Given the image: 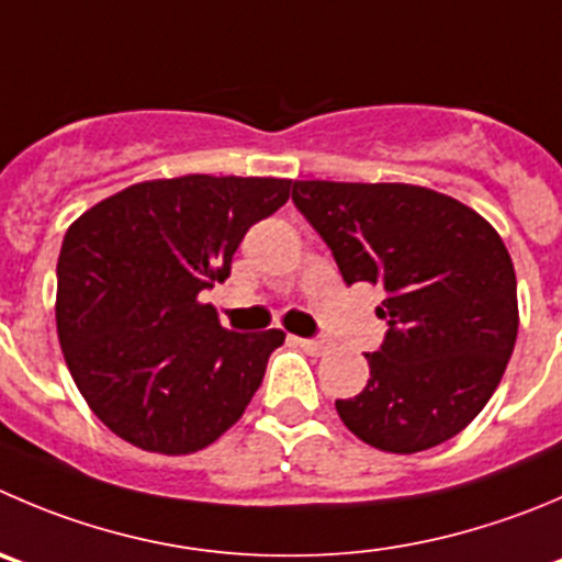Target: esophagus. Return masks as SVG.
<instances>
[{
	"label": "esophagus",
	"instance_id": "34e87169",
	"mask_svg": "<svg viewBox=\"0 0 562 562\" xmlns=\"http://www.w3.org/2000/svg\"><path fill=\"white\" fill-rule=\"evenodd\" d=\"M297 345H301L306 352H314V356H323V352L330 350L328 339H297Z\"/></svg>",
	"mask_w": 562,
	"mask_h": 562
}]
</instances>
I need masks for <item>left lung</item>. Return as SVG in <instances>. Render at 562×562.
I'll list each match as a JSON object with an SVG mask.
<instances>
[{"mask_svg":"<svg viewBox=\"0 0 562 562\" xmlns=\"http://www.w3.org/2000/svg\"><path fill=\"white\" fill-rule=\"evenodd\" d=\"M292 201L347 284L386 292L370 381L336 400L347 430L397 456L458 436L499 386L518 334L516 270L496 228L445 192L397 181H295Z\"/></svg>","mask_w":562,"mask_h":562,"instance_id":"1","label":"left lung"}]
</instances>
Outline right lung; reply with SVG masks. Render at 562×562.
Here are the masks:
<instances>
[{
  "instance_id": "obj_1",
  "label": "right lung",
  "mask_w": 562,
  "mask_h": 562,
  "mask_svg": "<svg viewBox=\"0 0 562 562\" xmlns=\"http://www.w3.org/2000/svg\"><path fill=\"white\" fill-rule=\"evenodd\" d=\"M290 179L206 176L132 184L68 226L57 336L95 416L130 445L190 456L223 436L261 386L284 330H226L198 295L226 281L254 223Z\"/></svg>"
}]
</instances>
